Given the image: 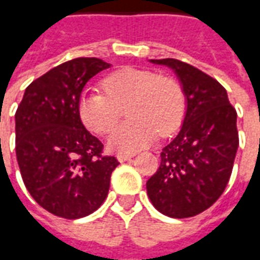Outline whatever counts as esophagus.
<instances>
[{
  "instance_id": "1",
  "label": "esophagus",
  "mask_w": 260,
  "mask_h": 260,
  "mask_svg": "<svg viewBox=\"0 0 260 260\" xmlns=\"http://www.w3.org/2000/svg\"><path fill=\"white\" fill-rule=\"evenodd\" d=\"M134 156H135L134 153H118V154H117V158H118V161L124 163V161L129 160V158H132Z\"/></svg>"
}]
</instances>
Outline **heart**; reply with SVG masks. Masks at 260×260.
<instances>
[{"instance_id":"1","label":"heart","mask_w":260,"mask_h":260,"mask_svg":"<svg viewBox=\"0 0 260 260\" xmlns=\"http://www.w3.org/2000/svg\"><path fill=\"white\" fill-rule=\"evenodd\" d=\"M103 89H86L78 110L87 129L106 134L128 106L131 119L115 126L108 136V146L115 152H136L156 141L158 134L163 138L171 135L185 115L180 82L153 69L121 68L103 80Z\"/></svg>"}]
</instances>
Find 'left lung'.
Here are the masks:
<instances>
[{"instance_id":"8db88e82","label":"left lung","mask_w":260,"mask_h":260,"mask_svg":"<svg viewBox=\"0 0 260 260\" xmlns=\"http://www.w3.org/2000/svg\"><path fill=\"white\" fill-rule=\"evenodd\" d=\"M178 76L186 99L180 134L161 150V163L146 182L153 206L169 217L205 212L229 184L238 149L237 111L227 90L201 69L180 59H150Z\"/></svg>"}]
</instances>
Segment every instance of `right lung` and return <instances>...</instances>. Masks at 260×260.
<instances>
[{"label":"right lung","instance_id":"add662e5","mask_svg":"<svg viewBox=\"0 0 260 260\" xmlns=\"http://www.w3.org/2000/svg\"><path fill=\"white\" fill-rule=\"evenodd\" d=\"M110 64L75 58L50 69L26 87L15 114V149L31 198L62 218L85 217L107 198L118 160L103 156V143L79 117L85 85Z\"/></svg>","mask_w":260,"mask_h":260}]
</instances>
